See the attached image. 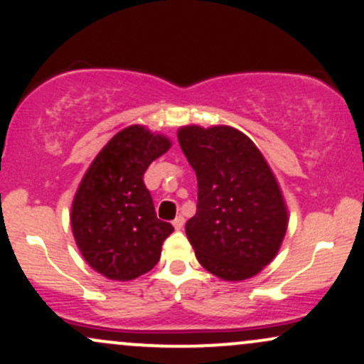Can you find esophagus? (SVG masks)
<instances>
[{"mask_svg":"<svg viewBox=\"0 0 364 364\" xmlns=\"http://www.w3.org/2000/svg\"><path fill=\"white\" fill-rule=\"evenodd\" d=\"M183 224H185V217H183V215H178L176 219L173 220L174 229H181V228H183Z\"/></svg>","mask_w":364,"mask_h":364,"instance_id":"1","label":"esophagus"}]
</instances>
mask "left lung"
Instances as JSON below:
<instances>
[{"label":"left lung","mask_w":364,"mask_h":364,"mask_svg":"<svg viewBox=\"0 0 364 364\" xmlns=\"http://www.w3.org/2000/svg\"><path fill=\"white\" fill-rule=\"evenodd\" d=\"M178 140L198 181L196 214L185 228L196 260L224 281L253 277L274 260L287 229L272 169L231 127H183Z\"/></svg>","instance_id":"left-lung-1"}]
</instances>
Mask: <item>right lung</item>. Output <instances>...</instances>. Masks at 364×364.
<instances>
[{"label":"right lung","instance_id":"obj_1","mask_svg":"<svg viewBox=\"0 0 364 364\" xmlns=\"http://www.w3.org/2000/svg\"><path fill=\"white\" fill-rule=\"evenodd\" d=\"M171 140L140 124L121 129L92 161L72 203V231L94 270L112 281H132L161 258L174 228L157 219L144 174Z\"/></svg>","mask_w":364,"mask_h":364}]
</instances>
